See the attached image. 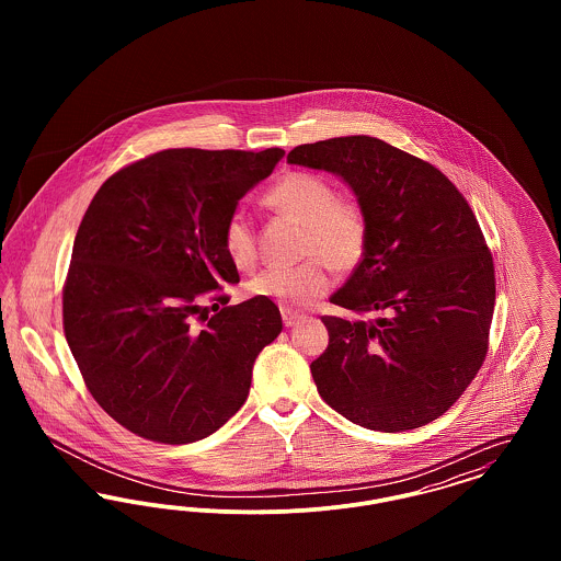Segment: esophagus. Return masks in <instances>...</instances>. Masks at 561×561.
Here are the masks:
<instances>
[{
    "label": "esophagus",
    "instance_id": "esophagus-1",
    "mask_svg": "<svg viewBox=\"0 0 561 561\" xmlns=\"http://www.w3.org/2000/svg\"><path fill=\"white\" fill-rule=\"evenodd\" d=\"M282 318H284L286 328H293L296 323H300V321L305 320V316H302V313L293 311V309H282Z\"/></svg>",
    "mask_w": 561,
    "mask_h": 561
}]
</instances>
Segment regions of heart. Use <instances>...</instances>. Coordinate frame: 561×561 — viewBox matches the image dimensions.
<instances>
[{"instance_id":"1","label":"heart","mask_w":561,"mask_h":561,"mask_svg":"<svg viewBox=\"0 0 561 561\" xmlns=\"http://www.w3.org/2000/svg\"><path fill=\"white\" fill-rule=\"evenodd\" d=\"M263 204L273 213L302 225V256L298 267H268L254 275L245 290L268 298L284 309H307L330 288L329 263L334 271H353L368 248V218L353 199H339L336 188L313 172H288L277 179ZM222 248L236 267L256 263V236L250 216L233 210L222 225Z\"/></svg>"}]
</instances>
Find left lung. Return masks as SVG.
Here are the masks:
<instances>
[{
	"mask_svg": "<svg viewBox=\"0 0 561 561\" xmlns=\"http://www.w3.org/2000/svg\"><path fill=\"white\" fill-rule=\"evenodd\" d=\"M288 163L341 176L368 218L366 254L330 296L364 320L321 318V400L373 431L427 425L488 353L496 282L476 214L435 165L374 136L300 145Z\"/></svg>",
	"mask_w": 561,
	"mask_h": 561,
	"instance_id": "obj_1",
	"label": "left lung"
}]
</instances>
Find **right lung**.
<instances>
[{
  "mask_svg": "<svg viewBox=\"0 0 561 561\" xmlns=\"http://www.w3.org/2000/svg\"><path fill=\"white\" fill-rule=\"evenodd\" d=\"M282 158L277 147L168 149L108 176L90 202L62 288V325L88 391L122 427L188 444L243 405L254 359L282 332V316L268 298L227 307L222 284H238L240 273L222 225Z\"/></svg>",
  "mask_w": 561,
  "mask_h": 561,
  "instance_id": "1",
  "label": "right lung"
}]
</instances>
